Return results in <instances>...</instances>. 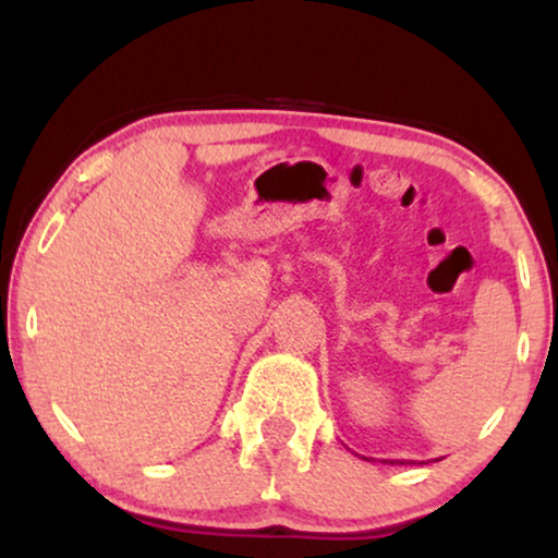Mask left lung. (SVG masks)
<instances>
[{
  "label": "left lung",
  "mask_w": 558,
  "mask_h": 558,
  "mask_svg": "<svg viewBox=\"0 0 558 558\" xmlns=\"http://www.w3.org/2000/svg\"><path fill=\"white\" fill-rule=\"evenodd\" d=\"M401 464H404V459H401ZM407 464H416V461H407Z\"/></svg>",
  "instance_id": "left-lung-1"
}]
</instances>
